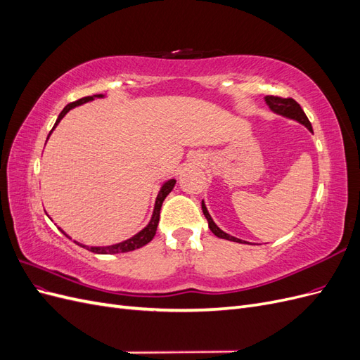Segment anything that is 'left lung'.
<instances>
[{"label": "left lung", "instance_id": "obj_1", "mask_svg": "<svg viewBox=\"0 0 360 360\" xmlns=\"http://www.w3.org/2000/svg\"><path fill=\"white\" fill-rule=\"evenodd\" d=\"M266 102H267V105L270 106L271 111H275L276 114H281V115L292 118V120H297L299 123L307 126V127L311 130V132H312V126H311V122L308 120L307 114L303 112L300 105H299L296 101H294V99H291V97L266 96ZM201 207H202V213H204V216H205V219H207V222H209V228H210L212 233H213L214 236H217L219 238H225V240H230V242L243 243V242L240 240V238H236V237H233V236H230V234L224 233V231L221 230V228L213 222L212 216L209 214V212H207V209H205L204 201L201 202Z\"/></svg>", "mask_w": 360, "mask_h": 360}]
</instances>
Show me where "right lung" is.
<instances>
[{"instance_id":"obj_1","label":"right lung","mask_w":360,"mask_h":360,"mask_svg":"<svg viewBox=\"0 0 360 360\" xmlns=\"http://www.w3.org/2000/svg\"><path fill=\"white\" fill-rule=\"evenodd\" d=\"M94 97H102V94H96V96H86V97H82V99H79V101H75V102H72V103H69L66 108H64V110L60 112V115H58V118H57V122H56V124H53V127H56L58 123H60V120L66 115L72 108H75V106H78V105H82V103H85V102H90V101H93ZM52 127V129H53ZM52 132V130H51ZM51 135V134H49ZM48 135V136H49ZM174 184H176V180H169V181H167L165 184H163L162 186V189L159 191V195H158V198H156V204H155V212H153V216H151V221H150V224L144 228L143 231H139L138 234H135L132 238H129V240H124V242H122V243H117V245H112V246H91V248H89V246H85V245H79V246H82V248H85V249H89L90 252H94V254H122V252H129V250H134V249H138V248H141V246H144V245H147L148 242H151V238L155 237V234H156V230H158V224H159V217H160V207H162V202H163V200L167 198V195L172 191V188H174ZM66 234V233H64ZM66 237H69L68 234H66Z\"/></svg>"}]
</instances>
